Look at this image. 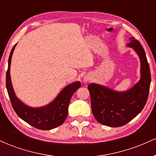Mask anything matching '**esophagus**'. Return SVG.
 <instances>
[{
	"label": "esophagus",
	"mask_w": 156,
	"mask_h": 156,
	"mask_svg": "<svg viewBox=\"0 0 156 156\" xmlns=\"http://www.w3.org/2000/svg\"><path fill=\"white\" fill-rule=\"evenodd\" d=\"M89 80H90V77H89V76H86L85 77H84L83 78V80L85 83H87V82H89Z\"/></svg>",
	"instance_id": "obj_1"
}]
</instances>
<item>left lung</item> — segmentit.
Masks as SVG:
<instances>
[{
    "label": "left lung",
    "mask_w": 156,
    "mask_h": 156,
    "mask_svg": "<svg viewBox=\"0 0 156 156\" xmlns=\"http://www.w3.org/2000/svg\"><path fill=\"white\" fill-rule=\"evenodd\" d=\"M127 45L133 48L140 58V80L125 92H114L95 83L87 87L93 115L98 122L106 126L120 127L129 122L144 108L149 95L151 75L144 48L134 37Z\"/></svg>",
    "instance_id": "8db88e82"
}]
</instances>
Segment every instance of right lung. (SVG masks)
I'll list each match as a JSON object with an SVG mask.
<instances>
[{
    "instance_id": "obj_1",
    "label": "right lung",
    "mask_w": 156,
    "mask_h": 156,
    "mask_svg": "<svg viewBox=\"0 0 156 156\" xmlns=\"http://www.w3.org/2000/svg\"><path fill=\"white\" fill-rule=\"evenodd\" d=\"M16 44H15L10 53L6 78L7 92L14 110L23 120L37 129L51 130L59 126L67 118L68 106L71 97L77 89L80 88V83L79 81H77L67 86L60 92L54 101L44 107L33 108L24 105L15 96L11 82V59Z\"/></svg>"
}]
</instances>
